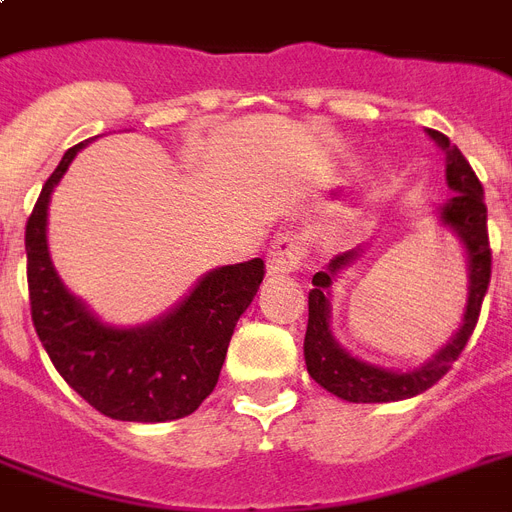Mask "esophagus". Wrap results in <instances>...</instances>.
I'll list each match as a JSON object with an SVG mask.
<instances>
[{"mask_svg": "<svg viewBox=\"0 0 512 512\" xmlns=\"http://www.w3.org/2000/svg\"><path fill=\"white\" fill-rule=\"evenodd\" d=\"M303 257V244L292 236V233H279L273 239V247L268 252V273L279 276V273H292Z\"/></svg>", "mask_w": 512, "mask_h": 512, "instance_id": "obj_1", "label": "esophagus"}]
</instances>
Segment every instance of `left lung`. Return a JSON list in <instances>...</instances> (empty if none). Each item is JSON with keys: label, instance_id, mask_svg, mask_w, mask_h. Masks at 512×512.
Returning a JSON list of instances; mask_svg holds the SVG:
<instances>
[{"label": "left lung", "instance_id": "8db88e82", "mask_svg": "<svg viewBox=\"0 0 512 512\" xmlns=\"http://www.w3.org/2000/svg\"><path fill=\"white\" fill-rule=\"evenodd\" d=\"M430 140L446 154V183L454 196L436 209L438 223L449 228L462 244L468 257V303L462 313L460 329L444 348L409 372L385 369L369 364L364 358L353 356L342 348L332 335V284L340 279L342 271L361 257V249H350L337 255L332 263L313 276V289L308 295V329H305V366L313 380L332 396L350 401V404H388L412 398L430 385H436L452 364L460 358L462 348L468 345L476 329L481 303H484L489 279H492V249H489V231H486V204L484 185L478 183L476 172L444 132L428 130Z\"/></svg>", "mask_w": 512, "mask_h": 512}]
</instances>
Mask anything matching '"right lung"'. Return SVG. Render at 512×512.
Returning a JSON list of instances; mask_svg holds the SVG:
<instances>
[{"instance_id":"right-lung-1","label":"right lung","mask_w":512,"mask_h":512,"mask_svg":"<svg viewBox=\"0 0 512 512\" xmlns=\"http://www.w3.org/2000/svg\"><path fill=\"white\" fill-rule=\"evenodd\" d=\"M87 143L68 148L26 223L31 319L60 377L111 420L167 422L199 409L215 390L236 321L263 284L265 263L223 265L159 319L111 327L60 281L47 247L55 185Z\"/></svg>"}]
</instances>
